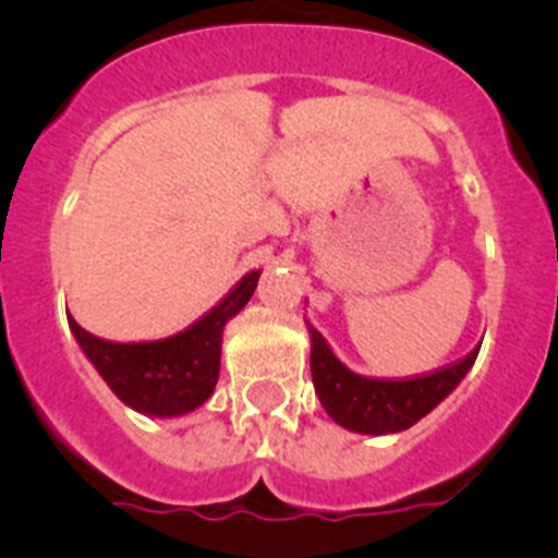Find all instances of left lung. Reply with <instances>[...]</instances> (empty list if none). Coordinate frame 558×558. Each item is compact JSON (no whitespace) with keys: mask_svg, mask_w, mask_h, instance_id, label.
<instances>
[{"mask_svg":"<svg viewBox=\"0 0 558 558\" xmlns=\"http://www.w3.org/2000/svg\"><path fill=\"white\" fill-rule=\"evenodd\" d=\"M307 322V318H304ZM310 332V372L324 411L352 433L386 436L413 427L438 402H445L458 388L477 357V349L456 366H447L427 377L413 379H374L352 372L340 363L324 335L307 322Z\"/></svg>","mask_w":558,"mask_h":558,"instance_id":"1","label":"left lung"}]
</instances>
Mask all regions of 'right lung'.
Instances as JSON below:
<instances>
[{
  "mask_svg": "<svg viewBox=\"0 0 558 558\" xmlns=\"http://www.w3.org/2000/svg\"><path fill=\"white\" fill-rule=\"evenodd\" d=\"M263 270L248 274L198 322L159 340H106L69 315L77 347L120 402L142 416H186L211 397L220 377L223 329L254 295Z\"/></svg>",
  "mask_w": 558,
  "mask_h": 558,
  "instance_id": "1",
  "label": "right lung"
}]
</instances>
